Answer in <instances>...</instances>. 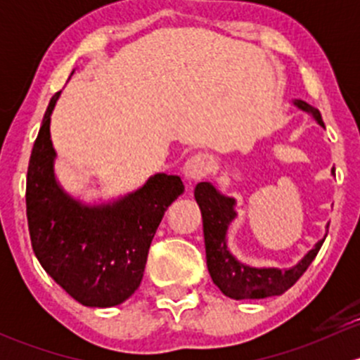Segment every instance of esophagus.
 <instances>
[{
  "label": "esophagus",
  "mask_w": 360,
  "mask_h": 360,
  "mask_svg": "<svg viewBox=\"0 0 360 360\" xmlns=\"http://www.w3.org/2000/svg\"><path fill=\"white\" fill-rule=\"evenodd\" d=\"M212 169V158L205 153L193 155L183 167V176L186 181H200L207 177V174Z\"/></svg>",
  "instance_id": "obj_1"
}]
</instances>
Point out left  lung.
Wrapping results in <instances>:
<instances>
[{
    "instance_id": "left-lung-1",
    "label": "left lung",
    "mask_w": 360,
    "mask_h": 360,
    "mask_svg": "<svg viewBox=\"0 0 360 360\" xmlns=\"http://www.w3.org/2000/svg\"><path fill=\"white\" fill-rule=\"evenodd\" d=\"M294 106L301 111L310 112L315 122L324 127L319 110L304 101L296 99ZM195 200L202 212L203 238H205L207 268L212 282L221 289V292L233 300H263V297L284 294L297 278L307 271L311 261L324 244L326 237L308 250L300 261L291 268H254L240 263L228 249V228L237 217V200L226 197L210 183H198L195 188Z\"/></svg>"
}]
</instances>
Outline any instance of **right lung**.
Here are the masks:
<instances>
[{
    "label": "right lung",
    "instance_id": "add662e5",
    "mask_svg": "<svg viewBox=\"0 0 360 360\" xmlns=\"http://www.w3.org/2000/svg\"><path fill=\"white\" fill-rule=\"evenodd\" d=\"M59 96L50 99L29 158L25 207L32 250L78 303L116 307L139 288L160 221L184 184L179 176L160 172L112 202L76 200L56 177L50 116Z\"/></svg>",
    "mask_w": 360,
    "mask_h": 360
}]
</instances>
